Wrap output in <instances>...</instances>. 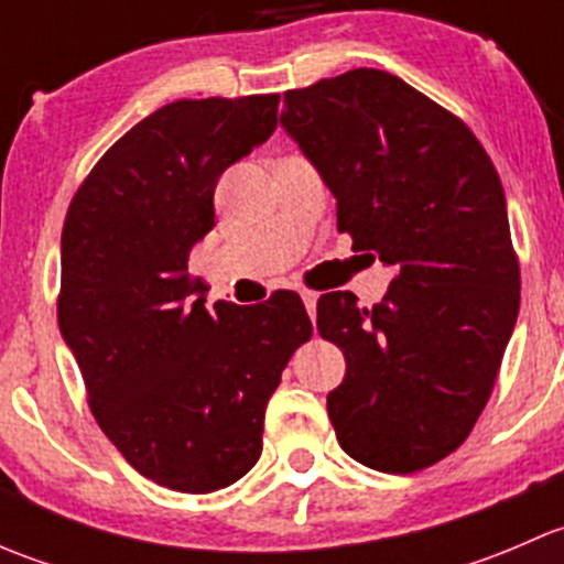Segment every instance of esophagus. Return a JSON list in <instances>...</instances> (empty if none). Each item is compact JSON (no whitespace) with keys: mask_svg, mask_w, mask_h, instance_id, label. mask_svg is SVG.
<instances>
[{"mask_svg":"<svg viewBox=\"0 0 564 564\" xmlns=\"http://www.w3.org/2000/svg\"><path fill=\"white\" fill-rule=\"evenodd\" d=\"M300 297H303L305 308H308L311 318H314V314H316V300H318V294H316V292H311V289H303V292H300Z\"/></svg>","mask_w":564,"mask_h":564,"instance_id":"1","label":"esophagus"}]
</instances>
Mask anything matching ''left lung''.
I'll return each instance as SVG.
<instances>
[{
    "label": "left lung",
    "instance_id": "1",
    "mask_svg": "<svg viewBox=\"0 0 564 564\" xmlns=\"http://www.w3.org/2000/svg\"><path fill=\"white\" fill-rule=\"evenodd\" d=\"M283 106L338 202V231L395 270L373 308L351 292L318 297V335L346 357L329 423L371 469H425L475 429L519 316L502 182L456 113L384 70L289 89Z\"/></svg>",
    "mask_w": 564,
    "mask_h": 564
}]
</instances>
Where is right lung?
I'll use <instances>...</instances> for the list:
<instances>
[{"mask_svg":"<svg viewBox=\"0 0 564 564\" xmlns=\"http://www.w3.org/2000/svg\"><path fill=\"white\" fill-rule=\"evenodd\" d=\"M281 95L176 100L128 130L67 207L56 316L87 401L158 486L209 494L261 456L281 373L314 327L300 294L204 308L191 248L215 226L220 174L264 144Z\"/></svg>","mask_w":564,"mask_h":564,"instance_id":"add662e5","label":"right lung"}]
</instances>
